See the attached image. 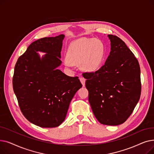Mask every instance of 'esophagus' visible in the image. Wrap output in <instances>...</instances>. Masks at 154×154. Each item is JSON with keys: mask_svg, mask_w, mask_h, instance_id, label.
Masks as SVG:
<instances>
[{"mask_svg": "<svg viewBox=\"0 0 154 154\" xmlns=\"http://www.w3.org/2000/svg\"><path fill=\"white\" fill-rule=\"evenodd\" d=\"M79 79H80V82H81L82 85L84 86V85H85V79L84 77H80Z\"/></svg>", "mask_w": 154, "mask_h": 154, "instance_id": "obj_1", "label": "esophagus"}]
</instances>
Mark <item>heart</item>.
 <instances>
[{"instance_id": "obj_1", "label": "heart", "mask_w": 154, "mask_h": 154, "mask_svg": "<svg viewBox=\"0 0 154 154\" xmlns=\"http://www.w3.org/2000/svg\"><path fill=\"white\" fill-rule=\"evenodd\" d=\"M105 55V46L98 38L79 40L73 43L69 47L67 54L68 60L65 65L70 67L72 63L82 62V67L87 71L98 69Z\"/></svg>"}]
</instances>
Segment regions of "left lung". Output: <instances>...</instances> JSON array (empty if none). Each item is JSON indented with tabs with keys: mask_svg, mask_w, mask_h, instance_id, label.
<instances>
[{
	"mask_svg": "<svg viewBox=\"0 0 154 154\" xmlns=\"http://www.w3.org/2000/svg\"><path fill=\"white\" fill-rule=\"evenodd\" d=\"M110 52L104 65L95 72H84L88 101L99 122L118 125L127 120L141 94L138 60L125 42L109 35Z\"/></svg>",
	"mask_w": 154,
	"mask_h": 154,
	"instance_id": "left-lung-1",
	"label": "left lung"
}]
</instances>
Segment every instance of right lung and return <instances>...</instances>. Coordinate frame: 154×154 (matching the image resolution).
Listing matches in <instances>:
<instances>
[{"label":"right lung","mask_w":154,"mask_h":154,"mask_svg":"<svg viewBox=\"0 0 154 154\" xmlns=\"http://www.w3.org/2000/svg\"><path fill=\"white\" fill-rule=\"evenodd\" d=\"M64 35L32 42L18 59L12 79L20 109L30 122L44 128L59 126L69 104L82 87L78 77H69L57 68ZM38 51L47 54L42 59Z\"/></svg>","instance_id":"obj_1"}]
</instances>
